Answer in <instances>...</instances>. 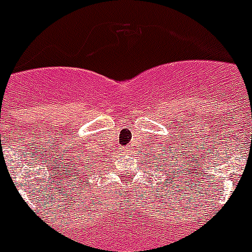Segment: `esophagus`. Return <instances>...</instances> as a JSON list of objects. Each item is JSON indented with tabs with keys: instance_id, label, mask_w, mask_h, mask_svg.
<instances>
[{
	"instance_id": "1",
	"label": "esophagus",
	"mask_w": 252,
	"mask_h": 252,
	"mask_svg": "<svg viewBox=\"0 0 252 252\" xmlns=\"http://www.w3.org/2000/svg\"><path fill=\"white\" fill-rule=\"evenodd\" d=\"M126 149H129V147H126Z\"/></svg>"
}]
</instances>
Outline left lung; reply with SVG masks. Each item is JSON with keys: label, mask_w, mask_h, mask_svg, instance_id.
Returning <instances> with one entry per match:
<instances>
[{"label": "left lung", "mask_w": 252, "mask_h": 252, "mask_svg": "<svg viewBox=\"0 0 252 252\" xmlns=\"http://www.w3.org/2000/svg\"><path fill=\"white\" fill-rule=\"evenodd\" d=\"M164 165H165V167H167V164H164Z\"/></svg>", "instance_id": "left-lung-1"}]
</instances>
